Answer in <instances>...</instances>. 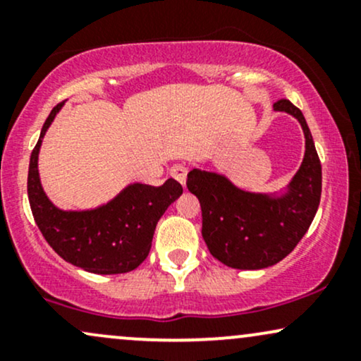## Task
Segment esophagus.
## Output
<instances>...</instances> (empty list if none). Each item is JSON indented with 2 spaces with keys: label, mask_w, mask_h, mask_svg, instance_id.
I'll return each instance as SVG.
<instances>
[{
  "label": "esophagus",
  "mask_w": 361,
  "mask_h": 361,
  "mask_svg": "<svg viewBox=\"0 0 361 361\" xmlns=\"http://www.w3.org/2000/svg\"><path fill=\"white\" fill-rule=\"evenodd\" d=\"M171 176L175 178V180L180 183L181 186H185L186 183V173H188V169H186L185 166H181V164H175V166L171 168Z\"/></svg>",
  "instance_id": "obj_1"
}]
</instances>
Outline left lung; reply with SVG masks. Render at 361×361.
Listing matches in <instances>:
<instances>
[{"mask_svg": "<svg viewBox=\"0 0 361 361\" xmlns=\"http://www.w3.org/2000/svg\"><path fill=\"white\" fill-rule=\"evenodd\" d=\"M273 109L293 115L305 135L304 161L283 193L244 192L224 175L202 169H192L186 180L200 202L202 235L210 255L238 270H261L290 255L321 202V161L304 115L288 100Z\"/></svg>", "mask_w": 361, "mask_h": 361, "instance_id": "obj_1", "label": "left lung"}]
</instances>
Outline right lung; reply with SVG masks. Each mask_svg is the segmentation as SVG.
<instances>
[{
  "mask_svg": "<svg viewBox=\"0 0 361 361\" xmlns=\"http://www.w3.org/2000/svg\"><path fill=\"white\" fill-rule=\"evenodd\" d=\"M64 103L45 120L28 166V202L40 233L62 259L97 275L135 270L151 251L156 224L183 193L176 180L161 186L132 183L109 204L91 210H61L45 195L39 176L42 139Z\"/></svg>",
  "mask_w": 361,
  "mask_h": 361,
  "instance_id": "add662e5",
  "label": "right lung"
}]
</instances>
